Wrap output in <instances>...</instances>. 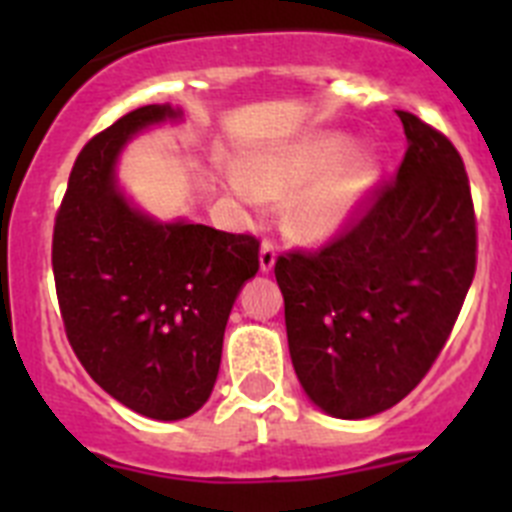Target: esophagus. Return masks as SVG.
I'll use <instances>...</instances> for the list:
<instances>
[{"mask_svg": "<svg viewBox=\"0 0 512 512\" xmlns=\"http://www.w3.org/2000/svg\"><path fill=\"white\" fill-rule=\"evenodd\" d=\"M274 261H277V246H274L271 241H264V243H261V253H259L261 271L274 269Z\"/></svg>", "mask_w": 512, "mask_h": 512, "instance_id": "34e87169", "label": "esophagus"}]
</instances>
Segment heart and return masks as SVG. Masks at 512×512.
Segmentation results:
<instances>
[{"mask_svg":"<svg viewBox=\"0 0 512 512\" xmlns=\"http://www.w3.org/2000/svg\"><path fill=\"white\" fill-rule=\"evenodd\" d=\"M351 140L318 133L253 158L251 169H230L228 184L238 200L261 207L266 200L289 197V230L307 243L336 238L348 228L377 182V161L369 153H351Z\"/></svg>","mask_w":512,"mask_h":512,"instance_id":"heart-1","label":"heart"}]
</instances>
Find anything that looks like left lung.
Here are the masks:
<instances>
[{"instance_id": "1", "label": "left lung", "mask_w": 512, "mask_h": 512, "mask_svg": "<svg viewBox=\"0 0 512 512\" xmlns=\"http://www.w3.org/2000/svg\"><path fill=\"white\" fill-rule=\"evenodd\" d=\"M408 151L318 251L274 264L289 356L320 410L361 420L390 410L428 374L477 269V217L459 151L397 110Z\"/></svg>"}]
</instances>
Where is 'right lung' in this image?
Returning a JSON list of instances; mask_svg holds the SVG:
<instances>
[{"label": "right lung", "mask_w": 512, "mask_h": 512, "mask_svg": "<svg viewBox=\"0 0 512 512\" xmlns=\"http://www.w3.org/2000/svg\"><path fill=\"white\" fill-rule=\"evenodd\" d=\"M146 104L76 156L53 225V279L76 359L107 395L153 420H182L215 387L230 307L259 271V241L197 223H156L115 184L122 146L174 120Z\"/></svg>", "instance_id": "add662e5"}]
</instances>
